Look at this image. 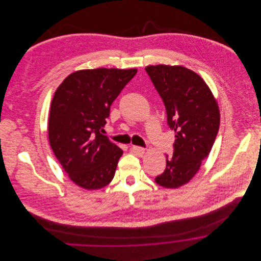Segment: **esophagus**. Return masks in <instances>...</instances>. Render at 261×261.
<instances>
[{
  "instance_id": "34e87169",
  "label": "esophagus",
  "mask_w": 261,
  "mask_h": 261,
  "mask_svg": "<svg viewBox=\"0 0 261 261\" xmlns=\"http://www.w3.org/2000/svg\"><path fill=\"white\" fill-rule=\"evenodd\" d=\"M132 150L138 154V155H143L145 152H146V149L144 148H141V147H138V146H133L132 147Z\"/></svg>"
}]
</instances>
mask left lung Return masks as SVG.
Masks as SVG:
<instances>
[{
	"instance_id": "left-lung-1",
	"label": "left lung",
	"mask_w": 261,
	"mask_h": 261,
	"mask_svg": "<svg viewBox=\"0 0 261 261\" xmlns=\"http://www.w3.org/2000/svg\"><path fill=\"white\" fill-rule=\"evenodd\" d=\"M146 71L163 98L176 138L174 154L167 156V168L155 183L176 189L192 180L211 151L220 124L218 102L204 79L182 65H149Z\"/></svg>"
}]
</instances>
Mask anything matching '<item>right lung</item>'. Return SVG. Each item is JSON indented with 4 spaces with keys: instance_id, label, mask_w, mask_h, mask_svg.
I'll use <instances>...</instances> for the list:
<instances>
[{
    "instance_id": "1",
    "label": "right lung",
    "mask_w": 261,
    "mask_h": 261,
    "mask_svg": "<svg viewBox=\"0 0 261 261\" xmlns=\"http://www.w3.org/2000/svg\"><path fill=\"white\" fill-rule=\"evenodd\" d=\"M138 69H82L68 75L51 101L48 137L69 179L98 190L113 179L123 151L100 134L113 100Z\"/></svg>"
}]
</instances>
